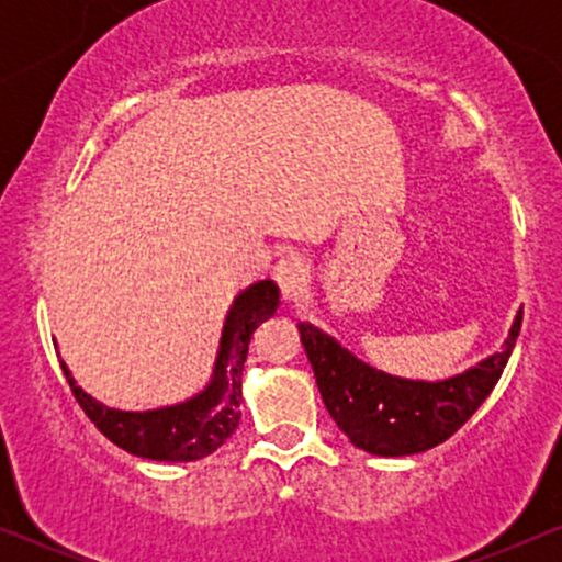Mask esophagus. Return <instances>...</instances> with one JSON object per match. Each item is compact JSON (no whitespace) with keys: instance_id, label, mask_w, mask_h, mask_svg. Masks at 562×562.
I'll list each match as a JSON object with an SVG mask.
<instances>
[{"instance_id":"1","label":"esophagus","mask_w":562,"mask_h":562,"mask_svg":"<svg viewBox=\"0 0 562 562\" xmlns=\"http://www.w3.org/2000/svg\"><path fill=\"white\" fill-rule=\"evenodd\" d=\"M274 280L282 290V301H299L303 288H306V263H303L299 256H285V259H280V263L274 267Z\"/></svg>"}]
</instances>
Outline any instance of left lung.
<instances>
[{
	"mask_svg": "<svg viewBox=\"0 0 562 562\" xmlns=\"http://www.w3.org/2000/svg\"><path fill=\"white\" fill-rule=\"evenodd\" d=\"M520 322L524 308L515 314L499 351L460 375L434 383L389 375L362 362L312 322H299V333L322 402L348 441L378 457H406L447 441L486 402L513 353Z\"/></svg>",
	"mask_w": 562,
	"mask_h": 562,
	"instance_id": "obj_1",
	"label": "left lung"
}]
</instances>
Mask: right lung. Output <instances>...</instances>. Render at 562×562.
I'll list each match as a JSON object with an SVG mask.
<instances>
[{
    "instance_id": "obj_1",
    "label": "right lung",
    "mask_w": 562,
    "mask_h": 562,
    "mask_svg": "<svg viewBox=\"0 0 562 562\" xmlns=\"http://www.w3.org/2000/svg\"><path fill=\"white\" fill-rule=\"evenodd\" d=\"M280 306V288L272 280L254 282L232 301L218 340L214 375L209 385L187 402L158 406L145 412H124L100 404L76 385L74 375L60 362L76 402L87 412L102 436L128 454L158 462H192L209 457L235 434L240 423L243 364L256 327Z\"/></svg>"
}]
</instances>
